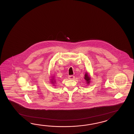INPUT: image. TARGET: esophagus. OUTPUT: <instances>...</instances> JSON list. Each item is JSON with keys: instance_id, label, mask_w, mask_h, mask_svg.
Listing matches in <instances>:
<instances>
[{"instance_id": "1", "label": "esophagus", "mask_w": 134, "mask_h": 134, "mask_svg": "<svg viewBox=\"0 0 134 134\" xmlns=\"http://www.w3.org/2000/svg\"><path fill=\"white\" fill-rule=\"evenodd\" d=\"M68 79H69V80H74V79H75V76H73V75L69 76L68 77Z\"/></svg>"}]
</instances>
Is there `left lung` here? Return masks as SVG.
Listing matches in <instances>:
<instances>
[{
    "label": "left lung",
    "instance_id": "left-lung-1",
    "mask_svg": "<svg viewBox=\"0 0 134 134\" xmlns=\"http://www.w3.org/2000/svg\"><path fill=\"white\" fill-rule=\"evenodd\" d=\"M85 80L87 81V83H89L90 82V80H91V77H89L88 75V73H86L85 75V77H84Z\"/></svg>",
    "mask_w": 134,
    "mask_h": 134
}]
</instances>
